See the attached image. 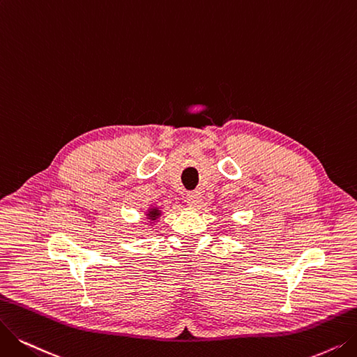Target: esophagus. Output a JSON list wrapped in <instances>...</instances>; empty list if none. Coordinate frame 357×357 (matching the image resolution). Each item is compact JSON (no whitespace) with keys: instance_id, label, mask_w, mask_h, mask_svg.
<instances>
[{"instance_id":"34e87169","label":"esophagus","mask_w":357,"mask_h":357,"mask_svg":"<svg viewBox=\"0 0 357 357\" xmlns=\"http://www.w3.org/2000/svg\"><path fill=\"white\" fill-rule=\"evenodd\" d=\"M186 201L190 206H197V204H201V201H202V195H201V192H190L186 196Z\"/></svg>"}]
</instances>
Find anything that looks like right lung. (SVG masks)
<instances>
[{
  "label": "right lung",
  "mask_w": 357,
  "mask_h": 357,
  "mask_svg": "<svg viewBox=\"0 0 357 357\" xmlns=\"http://www.w3.org/2000/svg\"><path fill=\"white\" fill-rule=\"evenodd\" d=\"M145 215H146V220L149 222H155V221H158L160 217L162 215V211L158 206H151V208H148Z\"/></svg>",
  "instance_id": "right-lung-1"
}]
</instances>
